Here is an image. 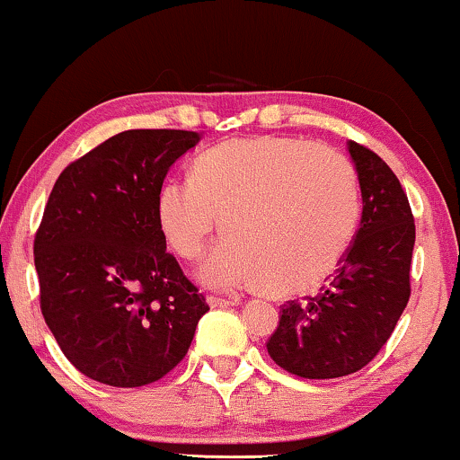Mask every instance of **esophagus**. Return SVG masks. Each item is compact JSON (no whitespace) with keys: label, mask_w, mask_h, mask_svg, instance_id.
Masks as SVG:
<instances>
[{"label":"esophagus","mask_w":460,"mask_h":460,"mask_svg":"<svg viewBox=\"0 0 460 460\" xmlns=\"http://www.w3.org/2000/svg\"><path fill=\"white\" fill-rule=\"evenodd\" d=\"M208 304L212 308H223V306H237L239 297H223V296H208Z\"/></svg>","instance_id":"obj_1"}]
</instances>
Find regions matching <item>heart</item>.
Segmentation results:
<instances>
[{"label":"heart","mask_w":460,"mask_h":460,"mask_svg":"<svg viewBox=\"0 0 460 460\" xmlns=\"http://www.w3.org/2000/svg\"><path fill=\"white\" fill-rule=\"evenodd\" d=\"M358 218L352 164L294 137L223 141L193 160L191 181H166L158 193L160 229L177 256H198L223 223L233 233L198 267L206 286L225 289L289 296L321 286L344 261Z\"/></svg>","instance_id":"obj_1"}]
</instances>
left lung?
Here are the masks:
<instances>
[{"label":"left lung","instance_id":"8db88e82","mask_svg":"<svg viewBox=\"0 0 460 460\" xmlns=\"http://www.w3.org/2000/svg\"><path fill=\"white\" fill-rule=\"evenodd\" d=\"M362 217L340 269L316 297L288 302L267 350L288 373L333 379L375 358L411 296L415 221L392 168L365 146L348 141Z\"/></svg>","mask_w":460,"mask_h":460}]
</instances>
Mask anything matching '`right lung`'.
Wrapping results in <instances>:
<instances>
[{"label": "right lung", "mask_w": 460, "mask_h": 460, "mask_svg": "<svg viewBox=\"0 0 460 460\" xmlns=\"http://www.w3.org/2000/svg\"><path fill=\"white\" fill-rule=\"evenodd\" d=\"M199 135L133 128L64 168L35 235L41 313L64 357L114 387L164 377L190 350L204 296L166 252L158 193Z\"/></svg>", "instance_id": "obj_1"}]
</instances>
